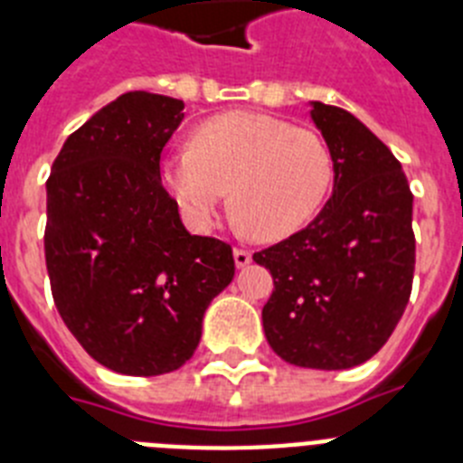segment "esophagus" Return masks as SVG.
<instances>
[{
	"label": "esophagus",
	"mask_w": 463,
	"mask_h": 463,
	"mask_svg": "<svg viewBox=\"0 0 463 463\" xmlns=\"http://www.w3.org/2000/svg\"><path fill=\"white\" fill-rule=\"evenodd\" d=\"M234 261H236V267H245V264H250L252 261V252L248 250V248H241V245H236Z\"/></svg>",
	"instance_id": "1"
}]
</instances>
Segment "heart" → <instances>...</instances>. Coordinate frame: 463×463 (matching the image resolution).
<instances>
[{
    "label": "heart",
    "mask_w": 463,
    "mask_h": 463,
    "mask_svg": "<svg viewBox=\"0 0 463 463\" xmlns=\"http://www.w3.org/2000/svg\"><path fill=\"white\" fill-rule=\"evenodd\" d=\"M159 174L190 227L211 229L229 190L241 227L278 241L317 215L334 183V157L320 134L232 110L203 120L192 148L166 155Z\"/></svg>",
    "instance_id": "obj_1"
}]
</instances>
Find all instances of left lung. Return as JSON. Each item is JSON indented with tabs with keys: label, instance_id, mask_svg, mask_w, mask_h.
Returning a JSON list of instances; mask_svg holds the SVG:
<instances>
[{
	"label": "left lung",
	"instance_id": "obj_1",
	"mask_svg": "<svg viewBox=\"0 0 463 463\" xmlns=\"http://www.w3.org/2000/svg\"><path fill=\"white\" fill-rule=\"evenodd\" d=\"M334 194L306 229L252 260L273 276L261 322L273 353L341 371L373 357L406 310L415 271L412 192L392 150L338 106L313 101Z\"/></svg>",
	"mask_w": 463,
	"mask_h": 463
}]
</instances>
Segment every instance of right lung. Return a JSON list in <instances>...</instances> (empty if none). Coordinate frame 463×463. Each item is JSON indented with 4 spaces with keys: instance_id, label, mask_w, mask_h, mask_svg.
Instances as JSON below:
<instances>
[{
    "instance_id": "right-lung-1",
    "label": "right lung",
    "mask_w": 463,
    "mask_h": 463,
    "mask_svg": "<svg viewBox=\"0 0 463 463\" xmlns=\"http://www.w3.org/2000/svg\"><path fill=\"white\" fill-rule=\"evenodd\" d=\"M181 99L134 90L79 127L52 162L43 245L51 292L76 341L106 369L162 375L202 338L234 278L232 245L192 236L162 185Z\"/></svg>"
}]
</instances>
